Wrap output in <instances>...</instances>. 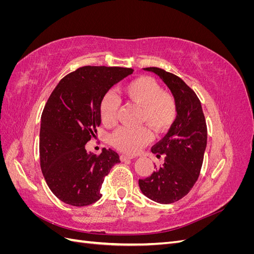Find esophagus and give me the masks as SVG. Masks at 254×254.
Wrapping results in <instances>:
<instances>
[{"mask_svg":"<svg viewBox=\"0 0 254 254\" xmlns=\"http://www.w3.org/2000/svg\"><path fill=\"white\" fill-rule=\"evenodd\" d=\"M120 159H121V161H123V162H126V161L131 160V159H132V157L126 156V155H121V156H120Z\"/></svg>","mask_w":254,"mask_h":254,"instance_id":"1","label":"esophagus"}]
</instances>
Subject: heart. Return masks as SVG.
I'll use <instances>...</instances> for the list:
<instances>
[{"instance_id":"obj_1","label":"heart","mask_w":254,"mask_h":254,"mask_svg":"<svg viewBox=\"0 0 254 254\" xmlns=\"http://www.w3.org/2000/svg\"><path fill=\"white\" fill-rule=\"evenodd\" d=\"M130 103L143 108L141 122L148 124L155 131L162 133L167 131L177 119L178 109L174 96L165 92L160 84L147 76L129 81L123 89ZM120 110V101L111 92L106 93L99 105L101 119L106 126L117 124ZM152 137L147 127L132 128L123 126L111 136V143L115 148L123 152L135 153L142 146L147 144Z\"/></svg>"}]
</instances>
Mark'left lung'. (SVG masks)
Masks as SVG:
<instances>
[{
    "label": "left lung",
    "mask_w": 254,
    "mask_h": 254,
    "mask_svg": "<svg viewBox=\"0 0 254 254\" xmlns=\"http://www.w3.org/2000/svg\"><path fill=\"white\" fill-rule=\"evenodd\" d=\"M157 74L171 90L178 114L162 140L152 146L163 165L146 179H140L142 193L159 203H173L186 196L196 183L206 147V123L201 103L180 77L159 67H146Z\"/></svg>",
    "instance_id": "left-lung-1"
}]
</instances>
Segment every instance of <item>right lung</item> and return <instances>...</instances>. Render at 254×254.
<instances>
[{
	"label": "right lung",
	"mask_w": 254,
	"mask_h": 254,
	"mask_svg": "<svg viewBox=\"0 0 254 254\" xmlns=\"http://www.w3.org/2000/svg\"><path fill=\"white\" fill-rule=\"evenodd\" d=\"M120 66H82L67 74L50 95L41 115L40 166L50 190L74 206L94 203L118 152L103 148L101 155L86 150L101 125L99 105L111 87L132 74Z\"/></svg>",
	"instance_id": "obj_1"
}]
</instances>
